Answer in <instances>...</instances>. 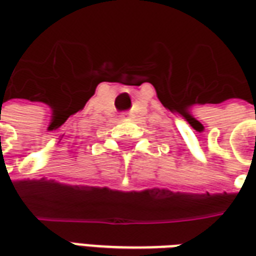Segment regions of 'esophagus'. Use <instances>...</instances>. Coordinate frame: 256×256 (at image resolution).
I'll return each mask as SVG.
<instances>
[{
  "mask_svg": "<svg viewBox=\"0 0 256 256\" xmlns=\"http://www.w3.org/2000/svg\"><path fill=\"white\" fill-rule=\"evenodd\" d=\"M128 115V112H123V114H120V118H126Z\"/></svg>",
  "mask_w": 256,
  "mask_h": 256,
  "instance_id": "obj_1",
  "label": "esophagus"
}]
</instances>
